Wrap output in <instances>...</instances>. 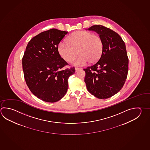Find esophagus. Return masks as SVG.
Instances as JSON below:
<instances>
[{
	"label": "esophagus",
	"instance_id": "obj_1",
	"mask_svg": "<svg viewBox=\"0 0 150 150\" xmlns=\"http://www.w3.org/2000/svg\"><path fill=\"white\" fill-rule=\"evenodd\" d=\"M81 69H82V68H78V67H76V68H75V71H76V72H77L78 71H80Z\"/></svg>",
	"mask_w": 150,
	"mask_h": 150
}]
</instances>
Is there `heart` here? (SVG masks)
Instances as JSON below:
<instances>
[{"mask_svg": "<svg viewBox=\"0 0 150 150\" xmlns=\"http://www.w3.org/2000/svg\"><path fill=\"white\" fill-rule=\"evenodd\" d=\"M103 49V42L100 35L84 31L74 32L67 42H60L57 47L60 56L67 62L73 61L78 53L79 56L73 62L77 66L85 65L88 62H96L102 55Z\"/></svg>", "mask_w": 150, "mask_h": 150, "instance_id": "heart-1", "label": "heart"}]
</instances>
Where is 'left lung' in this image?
Returning a JSON list of instances; mask_svg holds the SVG:
<instances>
[{
    "label": "left lung",
    "instance_id": "left-lung-1",
    "mask_svg": "<svg viewBox=\"0 0 150 150\" xmlns=\"http://www.w3.org/2000/svg\"><path fill=\"white\" fill-rule=\"evenodd\" d=\"M88 30L102 38L103 49L98 62L83 70L88 91L99 99H108L122 89L127 79L128 58L124 41L117 33L101 25Z\"/></svg>",
    "mask_w": 150,
    "mask_h": 150
}]
</instances>
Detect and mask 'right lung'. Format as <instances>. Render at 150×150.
<instances>
[{
	"instance_id": "add662e5",
	"label": "right lung",
	"mask_w": 150,
	"mask_h": 150,
	"mask_svg": "<svg viewBox=\"0 0 150 150\" xmlns=\"http://www.w3.org/2000/svg\"><path fill=\"white\" fill-rule=\"evenodd\" d=\"M68 32L52 28L33 37L26 46L22 58L24 76L32 93L47 102H56L68 89L69 77L74 67L62 68L68 63L57 50L59 43Z\"/></svg>"
}]
</instances>
